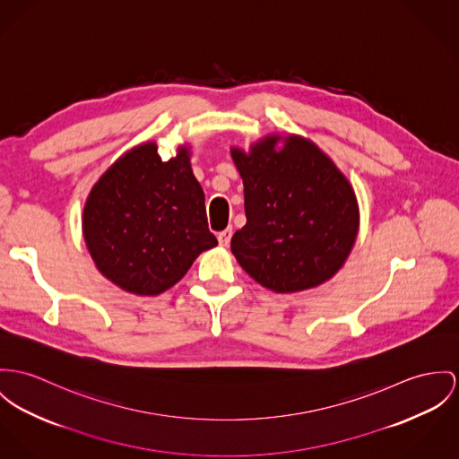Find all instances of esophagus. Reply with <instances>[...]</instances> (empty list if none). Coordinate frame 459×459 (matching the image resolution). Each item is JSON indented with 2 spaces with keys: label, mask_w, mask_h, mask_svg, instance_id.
<instances>
[{
  "label": "esophagus",
  "mask_w": 459,
  "mask_h": 459,
  "mask_svg": "<svg viewBox=\"0 0 459 459\" xmlns=\"http://www.w3.org/2000/svg\"><path fill=\"white\" fill-rule=\"evenodd\" d=\"M230 238H232V229H225V230H221V232L218 234V243H220V247H229Z\"/></svg>",
  "instance_id": "34e87169"
}]
</instances>
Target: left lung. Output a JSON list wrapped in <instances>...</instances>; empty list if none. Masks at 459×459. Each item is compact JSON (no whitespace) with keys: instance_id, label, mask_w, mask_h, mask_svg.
I'll list each match as a JSON object with an SVG mask.
<instances>
[{"instance_id":"left-lung-1","label":"left lung","mask_w":459,"mask_h":459,"mask_svg":"<svg viewBox=\"0 0 459 459\" xmlns=\"http://www.w3.org/2000/svg\"><path fill=\"white\" fill-rule=\"evenodd\" d=\"M230 155L245 185L247 225L230 241L239 265L278 293L328 281L351 253L359 225L348 178L295 134H269Z\"/></svg>"}]
</instances>
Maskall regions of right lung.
Here are the masks:
<instances>
[{"instance_id": "1", "label": "right lung", "mask_w": 459, "mask_h": 459, "mask_svg": "<svg viewBox=\"0 0 459 459\" xmlns=\"http://www.w3.org/2000/svg\"><path fill=\"white\" fill-rule=\"evenodd\" d=\"M82 227L100 273L136 295L169 290L218 245L188 146L166 162L153 142L124 153L92 186Z\"/></svg>"}]
</instances>
